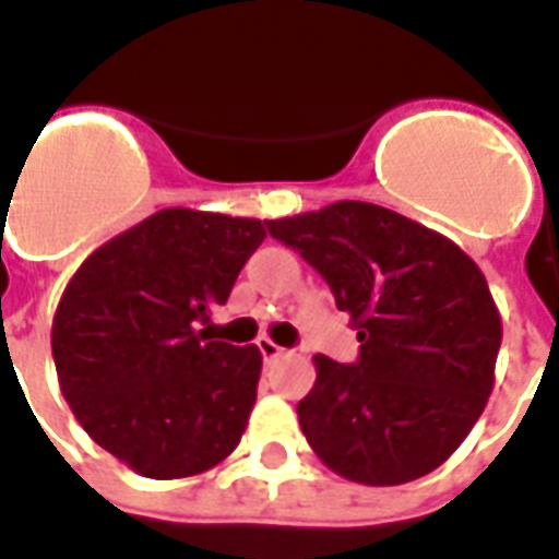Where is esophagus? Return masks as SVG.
<instances>
[{"label":"esophagus","instance_id":"obj_1","mask_svg":"<svg viewBox=\"0 0 559 559\" xmlns=\"http://www.w3.org/2000/svg\"><path fill=\"white\" fill-rule=\"evenodd\" d=\"M259 352H262L264 364H274V360H280V357H285V348H280L274 340H267V336H262L259 340Z\"/></svg>","mask_w":559,"mask_h":559}]
</instances>
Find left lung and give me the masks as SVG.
<instances>
[{"instance_id":"left-lung-1","label":"left lung","mask_w":559,"mask_h":559,"mask_svg":"<svg viewBox=\"0 0 559 559\" xmlns=\"http://www.w3.org/2000/svg\"><path fill=\"white\" fill-rule=\"evenodd\" d=\"M267 229L328 280L360 342L352 366L312 357L316 384L297 405L309 447L360 486L441 467L486 411L503 340L474 259L441 231L354 199Z\"/></svg>"}]
</instances>
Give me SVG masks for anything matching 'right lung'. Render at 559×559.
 I'll return each instance as SVG.
<instances>
[{
	"instance_id": "1",
	"label": "right lung",
	"mask_w": 559,
	"mask_h": 559,
	"mask_svg": "<svg viewBox=\"0 0 559 559\" xmlns=\"http://www.w3.org/2000/svg\"><path fill=\"white\" fill-rule=\"evenodd\" d=\"M267 219L163 207L85 259L52 316L62 396L88 438L148 479L229 459L255 405L262 352L207 333Z\"/></svg>"
}]
</instances>
